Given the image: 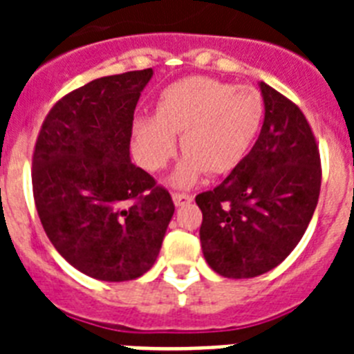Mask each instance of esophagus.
<instances>
[{
  "label": "esophagus",
  "instance_id": "obj_1",
  "mask_svg": "<svg viewBox=\"0 0 354 354\" xmlns=\"http://www.w3.org/2000/svg\"><path fill=\"white\" fill-rule=\"evenodd\" d=\"M171 198H174V202H175V205H177V207H180V205H186V204H189V202H192L193 200V195H187V193H171Z\"/></svg>",
  "mask_w": 354,
  "mask_h": 354
}]
</instances>
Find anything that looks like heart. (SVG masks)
<instances>
[{"instance_id": "obj_1", "label": "heart", "mask_w": 354, "mask_h": 354, "mask_svg": "<svg viewBox=\"0 0 354 354\" xmlns=\"http://www.w3.org/2000/svg\"><path fill=\"white\" fill-rule=\"evenodd\" d=\"M264 117L261 93L212 77H186L162 90L154 117L136 120V156L150 171L167 167L180 147L186 152L171 183L192 186L205 171L221 175L248 152Z\"/></svg>"}]
</instances>
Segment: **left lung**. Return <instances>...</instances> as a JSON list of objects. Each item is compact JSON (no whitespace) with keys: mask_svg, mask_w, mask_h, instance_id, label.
<instances>
[{"mask_svg":"<svg viewBox=\"0 0 354 354\" xmlns=\"http://www.w3.org/2000/svg\"><path fill=\"white\" fill-rule=\"evenodd\" d=\"M264 124L257 142L211 192L196 195L200 243L216 273L253 278L296 248L321 192V156L312 127L290 99L261 83Z\"/></svg>","mask_w":354,"mask_h":354,"instance_id":"obj_1","label":"left lung"}]
</instances>
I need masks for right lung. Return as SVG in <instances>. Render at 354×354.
I'll use <instances>...</instances> for the list:
<instances>
[{
  "label": "right lung",
  "mask_w": 354,
  "mask_h": 354,
  "mask_svg": "<svg viewBox=\"0 0 354 354\" xmlns=\"http://www.w3.org/2000/svg\"><path fill=\"white\" fill-rule=\"evenodd\" d=\"M152 68L72 90L44 120L31 184L40 223L58 253L102 282L154 266L174 216L170 193L131 162L134 108Z\"/></svg>",
  "instance_id": "right-lung-1"
}]
</instances>
